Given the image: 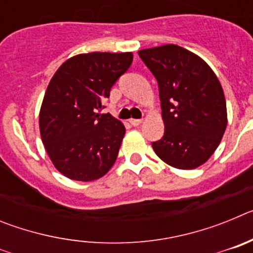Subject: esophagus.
Masks as SVG:
<instances>
[{
  "mask_svg": "<svg viewBox=\"0 0 253 253\" xmlns=\"http://www.w3.org/2000/svg\"><path fill=\"white\" fill-rule=\"evenodd\" d=\"M129 123H130V125H133V126H138V125H140V123H142V119H129Z\"/></svg>",
  "mask_w": 253,
  "mask_h": 253,
  "instance_id": "34e87169",
  "label": "esophagus"
}]
</instances>
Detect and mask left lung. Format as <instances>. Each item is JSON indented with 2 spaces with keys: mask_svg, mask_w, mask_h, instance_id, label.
Instances as JSON below:
<instances>
[{
  "mask_svg": "<svg viewBox=\"0 0 253 253\" xmlns=\"http://www.w3.org/2000/svg\"><path fill=\"white\" fill-rule=\"evenodd\" d=\"M157 80L165 134L152 143L169 166L193 169L218 148L227 128V105L213 69L175 44L138 51Z\"/></svg>",
  "mask_w": 253,
  "mask_h": 253,
  "instance_id": "1",
  "label": "left lung"
}]
</instances>
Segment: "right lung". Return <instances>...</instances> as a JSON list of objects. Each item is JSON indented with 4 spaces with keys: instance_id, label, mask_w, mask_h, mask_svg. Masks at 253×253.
<instances>
[{
    "instance_id": "right-lung-1",
    "label": "right lung",
    "mask_w": 253,
    "mask_h": 253,
    "mask_svg": "<svg viewBox=\"0 0 253 253\" xmlns=\"http://www.w3.org/2000/svg\"><path fill=\"white\" fill-rule=\"evenodd\" d=\"M131 62L129 51H93L69 58L51 77L39 114L40 135L53 165L66 177L97 180L115 163L125 128L100 111Z\"/></svg>"
}]
</instances>
